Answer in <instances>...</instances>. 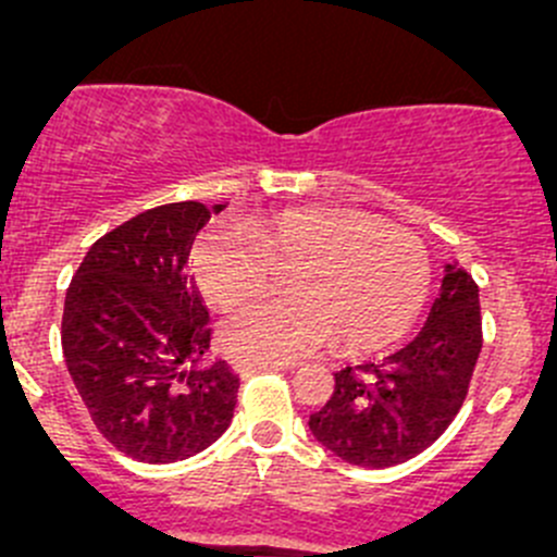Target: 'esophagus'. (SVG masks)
<instances>
[{
	"label": "esophagus",
	"instance_id": "34e87169",
	"mask_svg": "<svg viewBox=\"0 0 557 557\" xmlns=\"http://www.w3.org/2000/svg\"><path fill=\"white\" fill-rule=\"evenodd\" d=\"M284 362H268V360H238L235 362V371L240 376H251V373H265V371H284Z\"/></svg>",
	"mask_w": 557,
	"mask_h": 557
}]
</instances>
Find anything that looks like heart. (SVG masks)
Returning a JSON list of instances; mask_svg holds the SVG:
<instances>
[{
    "label": "heart",
    "instance_id": "1",
    "mask_svg": "<svg viewBox=\"0 0 557 557\" xmlns=\"http://www.w3.org/2000/svg\"><path fill=\"white\" fill-rule=\"evenodd\" d=\"M189 265L219 308L260 295L273 271H292V297H265L224 322V346L246 360H292L333 335L349 351L382 349L411 327L428 292L414 235L338 208H286L246 230L211 227Z\"/></svg>",
    "mask_w": 557,
    "mask_h": 557
}]
</instances>
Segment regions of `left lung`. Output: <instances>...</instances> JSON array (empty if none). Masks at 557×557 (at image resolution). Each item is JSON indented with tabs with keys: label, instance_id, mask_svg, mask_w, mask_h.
Masks as SVG:
<instances>
[{
	"label": "left lung",
	"instance_id": "8db88e82",
	"mask_svg": "<svg viewBox=\"0 0 557 557\" xmlns=\"http://www.w3.org/2000/svg\"><path fill=\"white\" fill-rule=\"evenodd\" d=\"M482 349L479 286L458 262L420 333L382 362L335 373L327 404L313 411V438L362 468L398 466L431 447L463 406Z\"/></svg>",
	"mask_w": 557,
	"mask_h": 557
}]
</instances>
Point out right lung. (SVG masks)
Listing matches in <instances>:
<instances>
[{
	"label": "right lung",
	"mask_w": 557,
	"mask_h": 557,
	"mask_svg": "<svg viewBox=\"0 0 557 557\" xmlns=\"http://www.w3.org/2000/svg\"><path fill=\"white\" fill-rule=\"evenodd\" d=\"M224 206L170 202L91 246L62 317L67 371L97 431L126 458L175 463L233 422L238 376L211 346L208 308L186 273L195 235Z\"/></svg>",
	"instance_id": "1"
}]
</instances>
